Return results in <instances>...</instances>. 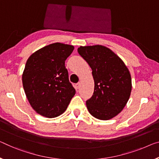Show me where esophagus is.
I'll return each instance as SVG.
<instances>
[{
	"instance_id": "esophagus-1",
	"label": "esophagus",
	"mask_w": 159,
	"mask_h": 159,
	"mask_svg": "<svg viewBox=\"0 0 159 159\" xmlns=\"http://www.w3.org/2000/svg\"><path fill=\"white\" fill-rule=\"evenodd\" d=\"M80 86V82H78L76 84H75V88H76V89H79Z\"/></svg>"
}]
</instances>
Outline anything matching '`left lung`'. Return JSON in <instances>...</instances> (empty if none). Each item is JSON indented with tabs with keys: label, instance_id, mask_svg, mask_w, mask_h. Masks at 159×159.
<instances>
[{
	"label": "left lung",
	"instance_id": "1",
	"mask_svg": "<svg viewBox=\"0 0 159 159\" xmlns=\"http://www.w3.org/2000/svg\"><path fill=\"white\" fill-rule=\"evenodd\" d=\"M77 51L92 68L94 81L93 95L86 102L88 111L101 120L112 119L122 111L130 97L131 78L128 68L104 46H81Z\"/></svg>",
	"mask_w": 159,
	"mask_h": 159
}]
</instances>
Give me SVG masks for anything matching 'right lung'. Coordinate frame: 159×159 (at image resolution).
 Segmentation results:
<instances>
[{"label": "right lung", "mask_w": 159, "mask_h": 159, "mask_svg": "<svg viewBox=\"0 0 159 159\" xmlns=\"http://www.w3.org/2000/svg\"><path fill=\"white\" fill-rule=\"evenodd\" d=\"M72 45L56 43L34 52L27 60L23 77L25 93L33 109L48 118L64 112L75 94L65 60Z\"/></svg>", "instance_id": "1"}]
</instances>
